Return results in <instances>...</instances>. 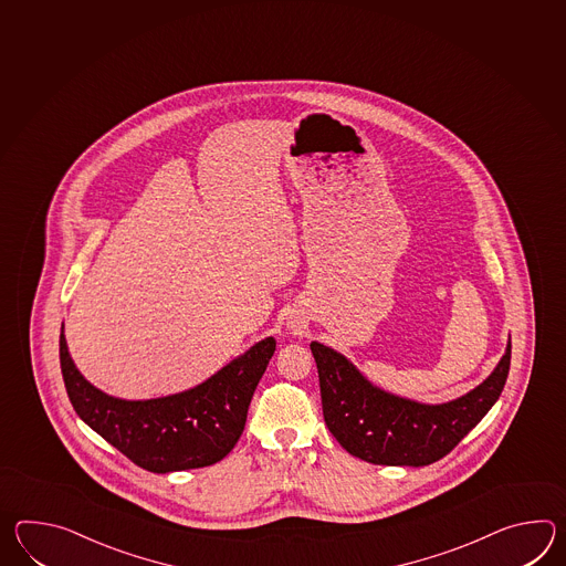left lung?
<instances>
[{
  "instance_id": "1",
  "label": "left lung",
  "mask_w": 566,
  "mask_h": 566,
  "mask_svg": "<svg viewBox=\"0 0 566 566\" xmlns=\"http://www.w3.org/2000/svg\"><path fill=\"white\" fill-rule=\"evenodd\" d=\"M328 430L353 457L390 467H424L442 459L478 427L502 394L512 343L475 390L444 403H420L374 386L340 353L311 343Z\"/></svg>"
}]
</instances>
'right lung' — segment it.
I'll return each instance as SVG.
<instances>
[{
	"label": "right lung",
	"instance_id": "add662e5",
	"mask_svg": "<svg viewBox=\"0 0 566 566\" xmlns=\"http://www.w3.org/2000/svg\"><path fill=\"white\" fill-rule=\"evenodd\" d=\"M274 352L276 340L265 337L197 388L154 400H122L81 376L61 331L64 388L76 415L151 473L214 465L227 457L243 432L253 391Z\"/></svg>",
	"mask_w": 566,
	"mask_h": 566
}]
</instances>
